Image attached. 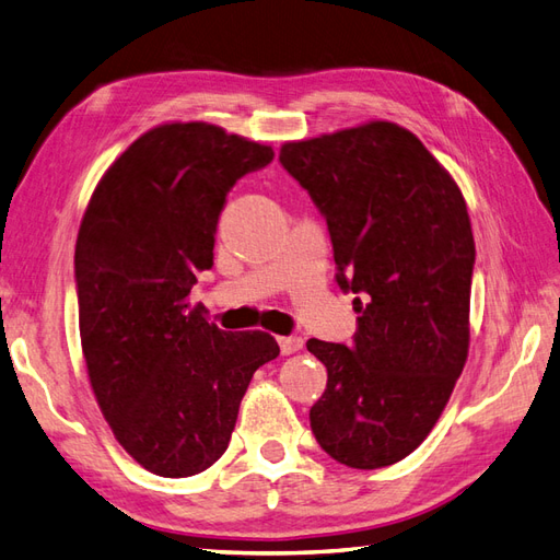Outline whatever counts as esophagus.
Here are the masks:
<instances>
[{"label":"esophagus","instance_id":"esophagus-1","mask_svg":"<svg viewBox=\"0 0 560 560\" xmlns=\"http://www.w3.org/2000/svg\"><path fill=\"white\" fill-rule=\"evenodd\" d=\"M279 348H281V354H293L298 350H303V338H300V336H283V338H279Z\"/></svg>","mask_w":560,"mask_h":560}]
</instances>
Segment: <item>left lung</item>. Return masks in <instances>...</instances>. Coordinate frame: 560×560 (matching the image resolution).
I'll list each match as a JSON object with an SVG mask.
<instances>
[{"label": "left lung", "mask_w": 560, "mask_h": 560, "mask_svg": "<svg viewBox=\"0 0 560 560\" xmlns=\"http://www.w3.org/2000/svg\"><path fill=\"white\" fill-rule=\"evenodd\" d=\"M279 161L326 218L338 285L366 300L354 298L350 348L307 340L328 371L312 433L350 468L402 462L468 357L476 243L464 194L417 135L388 120L285 141Z\"/></svg>", "instance_id": "1"}]
</instances>
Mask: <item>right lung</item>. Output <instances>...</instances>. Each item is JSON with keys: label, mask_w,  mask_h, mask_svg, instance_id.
I'll return each instance as SVG.
<instances>
[{"label": "right lung", "mask_w": 560, "mask_h": 560, "mask_svg": "<svg viewBox=\"0 0 560 560\" xmlns=\"http://www.w3.org/2000/svg\"><path fill=\"white\" fill-rule=\"evenodd\" d=\"M271 158V147L218 125L165 122L113 161L84 210L82 354L113 435L155 476L218 462L253 374L279 354L269 334L220 331L189 303L196 271L212 267L229 189Z\"/></svg>", "instance_id": "obj_1"}]
</instances>
